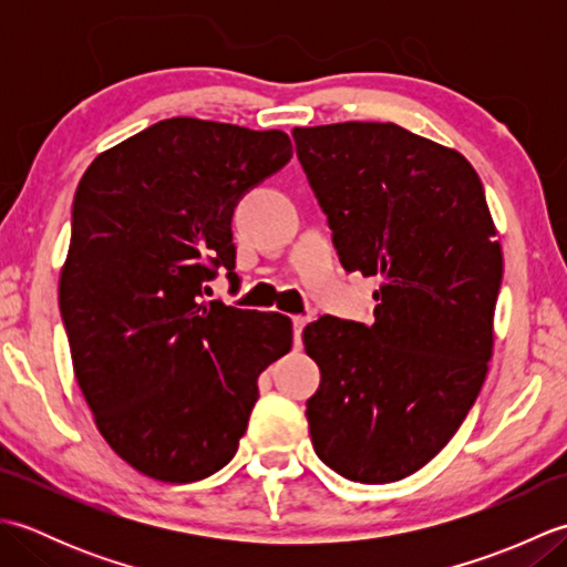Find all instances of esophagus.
Here are the masks:
<instances>
[{
    "label": "esophagus",
    "mask_w": 567,
    "mask_h": 567,
    "mask_svg": "<svg viewBox=\"0 0 567 567\" xmlns=\"http://www.w3.org/2000/svg\"><path fill=\"white\" fill-rule=\"evenodd\" d=\"M307 317H292V329H295V346H302V331L307 327Z\"/></svg>",
    "instance_id": "1"
}]
</instances>
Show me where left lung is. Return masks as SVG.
Listing matches in <instances>:
<instances>
[{
    "label": "left lung",
    "instance_id": "obj_1",
    "mask_svg": "<svg viewBox=\"0 0 567 567\" xmlns=\"http://www.w3.org/2000/svg\"><path fill=\"white\" fill-rule=\"evenodd\" d=\"M348 272L380 277L375 321L321 317L302 339L321 384L309 436L363 485L424 467L463 424L492 358L502 246L461 153L396 124L292 131Z\"/></svg>",
    "mask_w": 567,
    "mask_h": 567
}]
</instances>
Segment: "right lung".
<instances>
[{
	"label": "right lung",
	"mask_w": 567,
	"mask_h": 567,
	"mask_svg": "<svg viewBox=\"0 0 567 567\" xmlns=\"http://www.w3.org/2000/svg\"><path fill=\"white\" fill-rule=\"evenodd\" d=\"M292 158L282 131L175 116L82 175L58 302L72 368L112 451L161 483H197L238 451L258 375L292 348L282 315L202 302L234 275L238 199Z\"/></svg>",
	"instance_id": "right-lung-1"
}]
</instances>
